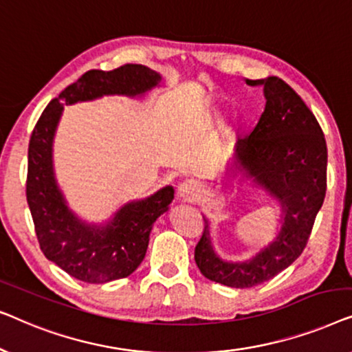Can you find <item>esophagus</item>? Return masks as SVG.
<instances>
[{
	"label": "esophagus",
	"instance_id": "esophagus-1",
	"mask_svg": "<svg viewBox=\"0 0 352 352\" xmlns=\"http://www.w3.org/2000/svg\"><path fill=\"white\" fill-rule=\"evenodd\" d=\"M200 195V186L195 181H184L177 187V197L184 201H194Z\"/></svg>",
	"mask_w": 352,
	"mask_h": 352
}]
</instances>
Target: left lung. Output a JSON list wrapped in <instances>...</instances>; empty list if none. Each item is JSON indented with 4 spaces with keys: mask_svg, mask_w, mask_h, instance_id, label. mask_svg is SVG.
<instances>
[{
    "mask_svg": "<svg viewBox=\"0 0 352 352\" xmlns=\"http://www.w3.org/2000/svg\"><path fill=\"white\" fill-rule=\"evenodd\" d=\"M263 86L266 107L247 138L235 144L230 177L250 179L280 205L276 239L245 261H226L211 245L210 223L195 247V263L210 280L250 288L271 280L302 253L327 190V142L314 113L277 76L247 80Z\"/></svg>",
    "mask_w": 352,
    "mask_h": 352,
    "instance_id": "1",
    "label": "left lung"
}]
</instances>
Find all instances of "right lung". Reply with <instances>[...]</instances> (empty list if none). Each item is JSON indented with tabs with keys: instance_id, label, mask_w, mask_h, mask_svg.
Wrapping results in <instances>:
<instances>
[{
	"instance_id": "right-lung-1",
	"label": "right lung",
	"mask_w": 352,
	"mask_h": 352,
	"mask_svg": "<svg viewBox=\"0 0 352 352\" xmlns=\"http://www.w3.org/2000/svg\"><path fill=\"white\" fill-rule=\"evenodd\" d=\"M162 83L160 74L146 65L89 70L52 99L33 129L28 144L27 201L45 256L72 277L86 283H105L136 271L148 247L153 223L170 210L173 186L141 200H131L102 224L86 223L69 208L57 184L52 146L64 105L102 96L142 98Z\"/></svg>"
}]
</instances>
